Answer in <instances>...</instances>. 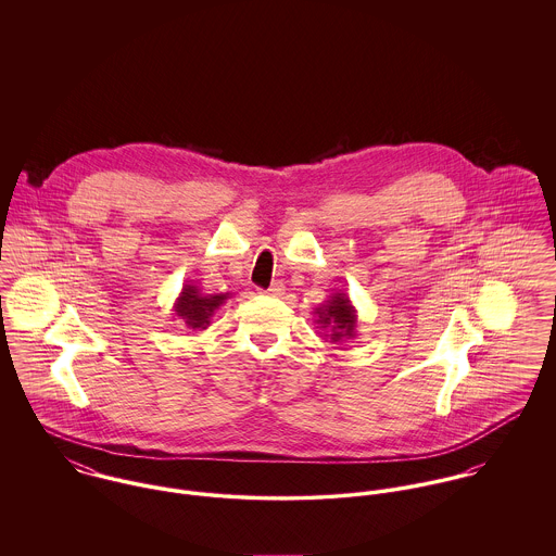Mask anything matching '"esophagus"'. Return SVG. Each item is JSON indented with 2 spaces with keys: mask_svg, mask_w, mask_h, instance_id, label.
I'll return each mask as SVG.
<instances>
[{
  "mask_svg": "<svg viewBox=\"0 0 556 556\" xmlns=\"http://www.w3.org/2000/svg\"><path fill=\"white\" fill-rule=\"evenodd\" d=\"M285 291H287V289H285V285H282V282H274V285L269 287V291H267V293H269V295H274V298H282V295H285Z\"/></svg>",
  "mask_w": 556,
  "mask_h": 556,
  "instance_id": "1",
  "label": "esophagus"
}]
</instances>
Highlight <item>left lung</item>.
Returning <instances> with one entry per match:
<instances>
[{
	"label": "left lung",
	"mask_w": 556,
	"mask_h": 556,
	"mask_svg": "<svg viewBox=\"0 0 556 556\" xmlns=\"http://www.w3.org/2000/svg\"><path fill=\"white\" fill-rule=\"evenodd\" d=\"M315 315V323L320 325L323 336L329 338V342H346L355 338L357 313L346 293H333L325 304L318 306Z\"/></svg>",
	"instance_id": "8db88e82"
}]
</instances>
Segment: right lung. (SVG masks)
Listing matches in <instances>:
<instances>
[{
	"label": "right lung",
	"mask_w": 556,
	"mask_h": 556,
	"mask_svg": "<svg viewBox=\"0 0 556 556\" xmlns=\"http://www.w3.org/2000/svg\"><path fill=\"white\" fill-rule=\"evenodd\" d=\"M229 300V293L205 295L197 285H184L179 298L175 300V315L190 329H207L214 313Z\"/></svg>",
	"instance_id": "add662e5"
}]
</instances>
